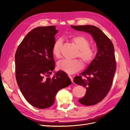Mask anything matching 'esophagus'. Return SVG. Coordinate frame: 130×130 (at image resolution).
Segmentation results:
<instances>
[{"mask_svg":"<svg viewBox=\"0 0 130 130\" xmlns=\"http://www.w3.org/2000/svg\"><path fill=\"white\" fill-rule=\"evenodd\" d=\"M68 76H69V78H70V80H71L72 82H73V77H72V76H70V75H68Z\"/></svg>","mask_w":130,"mask_h":130,"instance_id":"1","label":"esophagus"}]
</instances>
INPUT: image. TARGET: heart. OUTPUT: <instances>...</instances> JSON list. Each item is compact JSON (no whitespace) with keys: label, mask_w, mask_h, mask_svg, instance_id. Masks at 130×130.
Wrapping results in <instances>:
<instances>
[{"label":"heart","mask_w":130,"mask_h":130,"mask_svg":"<svg viewBox=\"0 0 130 130\" xmlns=\"http://www.w3.org/2000/svg\"><path fill=\"white\" fill-rule=\"evenodd\" d=\"M71 41L78 49L76 56L79 57L85 64L91 62L94 57V51L89 46L90 43L87 38L83 36H74L72 38ZM62 46V40L58 39L54 43L52 48V52L55 57H61ZM58 68L68 74H73L79 70L82 67V63L80 60H67L64 59L59 61L57 64Z\"/></svg>","instance_id":"1"}]
</instances>
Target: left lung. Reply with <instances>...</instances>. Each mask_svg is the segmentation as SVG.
Returning a JSON list of instances; mask_svg holds the SVG:
<instances>
[{
	"mask_svg": "<svg viewBox=\"0 0 130 130\" xmlns=\"http://www.w3.org/2000/svg\"><path fill=\"white\" fill-rule=\"evenodd\" d=\"M74 29L92 35L98 52L87 68L74 77V83L86 88L85 96L78 99L85 106L94 105L103 100L109 92L116 70L115 49L112 41L98 27L93 25H71Z\"/></svg>",
	"mask_w": 130,
	"mask_h": 130,
	"instance_id": "1",
	"label": "left lung"
}]
</instances>
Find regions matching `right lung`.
<instances>
[{
	"label": "right lung",
	"mask_w": 130,
	"mask_h": 130,
	"mask_svg": "<svg viewBox=\"0 0 130 130\" xmlns=\"http://www.w3.org/2000/svg\"><path fill=\"white\" fill-rule=\"evenodd\" d=\"M57 32L53 25L36 27L26 35L15 52L18 86L27 101L37 108L52 106L58 90L72 84L62 70L50 76L55 67L52 48Z\"/></svg>",
	"instance_id": "add662e5"
}]
</instances>
